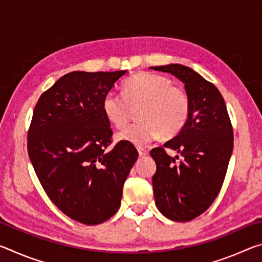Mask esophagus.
<instances>
[{
    "label": "esophagus",
    "mask_w": 262,
    "mask_h": 262,
    "mask_svg": "<svg viewBox=\"0 0 262 262\" xmlns=\"http://www.w3.org/2000/svg\"><path fill=\"white\" fill-rule=\"evenodd\" d=\"M137 151H139L140 157H144V156H147V155L149 154L147 150L143 149V148H139V149H137Z\"/></svg>",
    "instance_id": "obj_1"
}]
</instances>
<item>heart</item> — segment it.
I'll list each match as a JSON object with an SVG mask.
<instances>
[{
    "label": "heart",
    "mask_w": 262,
    "mask_h": 262,
    "mask_svg": "<svg viewBox=\"0 0 262 262\" xmlns=\"http://www.w3.org/2000/svg\"><path fill=\"white\" fill-rule=\"evenodd\" d=\"M141 105L137 121L117 134V140L143 147L161 134L172 137L189 118L190 103L184 89L172 85L170 78L154 73H139L123 84V95L107 92L101 108L114 127L122 128L129 118V106Z\"/></svg>",
    "instance_id": "heart-1"
}]
</instances>
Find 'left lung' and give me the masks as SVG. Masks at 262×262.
Returning a JSON list of instances; mask_svg holds the SVG:
<instances>
[{
	"mask_svg": "<svg viewBox=\"0 0 262 262\" xmlns=\"http://www.w3.org/2000/svg\"><path fill=\"white\" fill-rule=\"evenodd\" d=\"M150 69L173 75L189 98L185 127L164 148L150 151L156 162L152 187L158 210L172 221L188 222L205 212L220 193L233 149L232 126L219 89L195 70L178 63ZM165 147L176 149L182 161L168 157Z\"/></svg>",
	"mask_w": 262,
	"mask_h": 262,
	"instance_id": "left-lung-1",
	"label": "left lung"
}]
</instances>
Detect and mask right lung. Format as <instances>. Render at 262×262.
Instances as JSON below:
<instances>
[{
	"label": "right lung",
	"instance_id": "right-lung-1",
	"mask_svg": "<svg viewBox=\"0 0 262 262\" xmlns=\"http://www.w3.org/2000/svg\"><path fill=\"white\" fill-rule=\"evenodd\" d=\"M126 74L69 73L43 92L33 111L31 163L52 202L79 223L100 224L118 211L123 184L139 157L127 142L107 149L112 129L101 103Z\"/></svg>",
	"mask_w": 262,
	"mask_h": 262
}]
</instances>
